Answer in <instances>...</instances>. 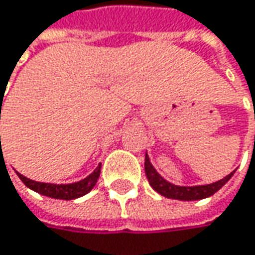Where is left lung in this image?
<instances>
[{"label": "left lung", "mask_w": 255, "mask_h": 255, "mask_svg": "<svg viewBox=\"0 0 255 255\" xmlns=\"http://www.w3.org/2000/svg\"><path fill=\"white\" fill-rule=\"evenodd\" d=\"M144 169H145V176L148 179L150 186L153 187L157 193H160L161 196L169 198V199H177V201H201V199H205V198H209L224 186L235 173V170H234L230 174H227L224 179L214 182V183H208V185L179 186V185H173L170 182H167L164 177L160 176V173L151 164L147 153H145Z\"/></svg>", "instance_id": "left-lung-1"}]
</instances>
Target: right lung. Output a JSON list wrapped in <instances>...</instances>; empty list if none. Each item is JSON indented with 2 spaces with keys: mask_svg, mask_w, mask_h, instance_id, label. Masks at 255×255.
<instances>
[{
  "mask_svg": "<svg viewBox=\"0 0 255 255\" xmlns=\"http://www.w3.org/2000/svg\"><path fill=\"white\" fill-rule=\"evenodd\" d=\"M99 173H101V163L97 166V169L91 173L89 176H86L85 179L75 182V183H44V182H36L31 180L28 177L23 176L21 173L17 172L18 177L21 179L25 186L34 192H37L43 196H49V198H54V199H63V201H70V199H76L81 198L83 195L89 193L94 186L97 185L98 179H99Z\"/></svg>",
  "mask_w": 255,
  "mask_h": 255,
  "instance_id": "add662e5",
  "label": "right lung"
}]
</instances>
